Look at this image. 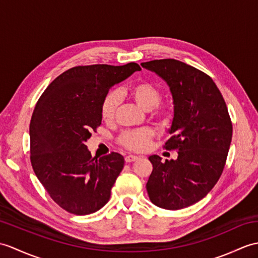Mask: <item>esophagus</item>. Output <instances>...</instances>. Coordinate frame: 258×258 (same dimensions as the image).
<instances>
[{
    "label": "esophagus",
    "mask_w": 258,
    "mask_h": 258,
    "mask_svg": "<svg viewBox=\"0 0 258 258\" xmlns=\"http://www.w3.org/2000/svg\"><path fill=\"white\" fill-rule=\"evenodd\" d=\"M137 159H139V157L134 156V155H127V156L125 157V161H126V163H132V161H135Z\"/></svg>",
    "instance_id": "esophagus-1"
}]
</instances>
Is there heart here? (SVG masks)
Segmentation results:
<instances>
[{
    "label": "heart",
    "mask_w": 258,
    "mask_h": 258,
    "mask_svg": "<svg viewBox=\"0 0 258 258\" xmlns=\"http://www.w3.org/2000/svg\"><path fill=\"white\" fill-rule=\"evenodd\" d=\"M128 94L144 110H153L155 115H165V107L158 104L160 101V91L154 85L146 81L134 83L124 91L109 92L102 101L101 116L104 122H111L115 116L119 104V95ZM153 137V132L149 128H140L127 131L119 136V143L131 151H144Z\"/></svg>",
    "instance_id": "b5f03b06"
}]
</instances>
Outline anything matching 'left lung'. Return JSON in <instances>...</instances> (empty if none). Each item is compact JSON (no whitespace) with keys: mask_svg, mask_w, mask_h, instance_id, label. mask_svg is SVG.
<instances>
[{"mask_svg":"<svg viewBox=\"0 0 258 258\" xmlns=\"http://www.w3.org/2000/svg\"><path fill=\"white\" fill-rule=\"evenodd\" d=\"M159 76L172 95L171 134L165 148L177 149V159L149 156L153 171L146 183L155 206L179 210L203 199L222 175L232 141V122L225 101L210 77L176 59L142 62Z\"/></svg>","mask_w":258,"mask_h":258,"instance_id":"obj_1","label":"left lung"}]
</instances>
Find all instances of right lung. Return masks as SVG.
Wrapping results in <instances>:
<instances>
[{
  "instance_id": "1",
  "label": "right lung",
  "mask_w": 258,
  "mask_h": 258,
  "mask_svg": "<svg viewBox=\"0 0 258 258\" xmlns=\"http://www.w3.org/2000/svg\"><path fill=\"white\" fill-rule=\"evenodd\" d=\"M142 70L124 66H78L41 94L29 125L35 175L51 199L73 214L97 212L110 200L124 167L121 154L92 157L86 145L101 125V104L111 87Z\"/></svg>"
}]
</instances>
